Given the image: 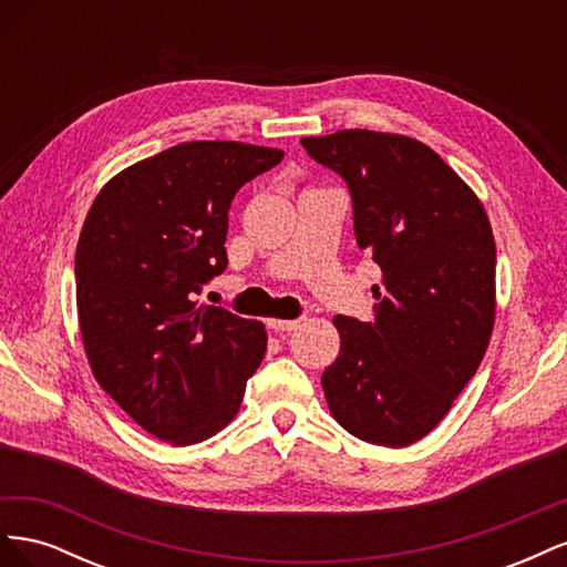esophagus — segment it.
Listing matches in <instances>:
<instances>
[{"instance_id":"esophagus-1","label":"esophagus","mask_w":567,"mask_h":567,"mask_svg":"<svg viewBox=\"0 0 567 567\" xmlns=\"http://www.w3.org/2000/svg\"><path fill=\"white\" fill-rule=\"evenodd\" d=\"M267 323H269V329L286 331V333L300 329V319H269Z\"/></svg>"}]
</instances>
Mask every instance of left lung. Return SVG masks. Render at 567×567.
<instances>
[{
  "label": "left lung",
  "mask_w": 567,
  "mask_h": 567,
  "mask_svg": "<svg viewBox=\"0 0 567 567\" xmlns=\"http://www.w3.org/2000/svg\"><path fill=\"white\" fill-rule=\"evenodd\" d=\"M305 151L346 179L359 250L381 267L373 321L338 315L321 385L354 437L409 447L473 379L494 329L496 246L483 203L411 136L340 130Z\"/></svg>",
  "instance_id": "obj_1"
}]
</instances>
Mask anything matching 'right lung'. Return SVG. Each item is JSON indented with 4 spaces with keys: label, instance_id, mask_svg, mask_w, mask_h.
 I'll use <instances>...</instances> for the list:
<instances>
[{
    "label": "right lung",
    "instance_id": "add662e5",
    "mask_svg": "<svg viewBox=\"0 0 567 567\" xmlns=\"http://www.w3.org/2000/svg\"><path fill=\"white\" fill-rule=\"evenodd\" d=\"M284 151L186 142L115 175L75 250L80 333L99 385L153 437L192 444L241 406L265 326L198 305L227 269L229 205Z\"/></svg>",
    "mask_w": 567,
    "mask_h": 567
}]
</instances>
